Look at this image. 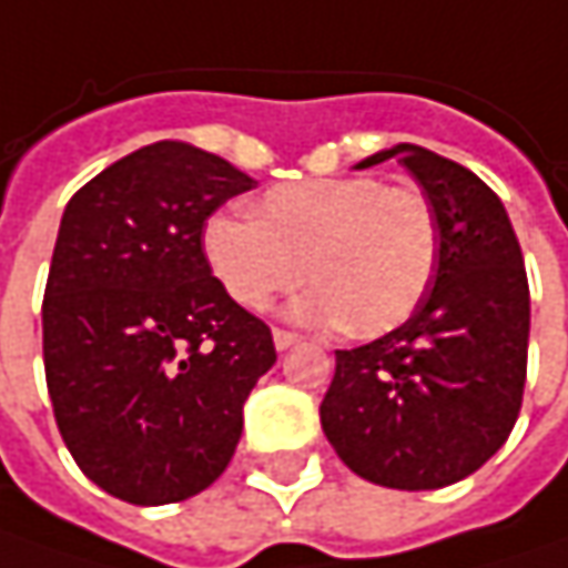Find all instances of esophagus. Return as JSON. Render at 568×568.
Instances as JSON below:
<instances>
[{
	"label": "esophagus",
	"mask_w": 568,
	"mask_h": 568,
	"mask_svg": "<svg viewBox=\"0 0 568 568\" xmlns=\"http://www.w3.org/2000/svg\"><path fill=\"white\" fill-rule=\"evenodd\" d=\"M273 344H276V351H288V347H298V344H302V337H298V334H292V331L276 327V331H273Z\"/></svg>",
	"instance_id": "obj_1"
}]
</instances>
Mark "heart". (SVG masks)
<instances>
[{"instance_id": "heart-1", "label": "heart", "mask_w": 568, "mask_h": 568, "mask_svg": "<svg viewBox=\"0 0 568 568\" xmlns=\"http://www.w3.org/2000/svg\"><path fill=\"white\" fill-rule=\"evenodd\" d=\"M202 251L227 295L260 312L312 280L288 315L344 321L363 337L405 324L437 270V221L427 199L376 176H324L260 195L253 217L217 212ZM306 266H301V260Z\"/></svg>"}]
</instances>
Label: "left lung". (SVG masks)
Wrapping results in <instances>:
<instances>
[{"label":"left lung","mask_w":568,"mask_h":568,"mask_svg":"<svg viewBox=\"0 0 568 568\" xmlns=\"http://www.w3.org/2000/svg\"><path fill=\"white\" fill-rule=\"evenodd\" d=\"M437 221V270L415 315L385 337L337 351L321 427L359 479L444 488L508 440L527 379L530 288L501 199L466 166L395 144Z\"/></svg>","instance_id":"1"}]
</instances>
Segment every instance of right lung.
<instances>
[{"mask_svg":"<svg viewBox=\"0 0 568 568\" xmlns=\"http://www.w3.org/2000/svg\"><path fill=\"white\" fill-rule=\"evenodd\" d=\"M253 180L185 141L121 156L70 199L44 288V373L67 450L131 505L227 469L270 327L212 276L205 221Z\"/></svg>","mask_w":568,"mask_h":568,"instance_id":"1","label":"right lung"}]
</instances>
